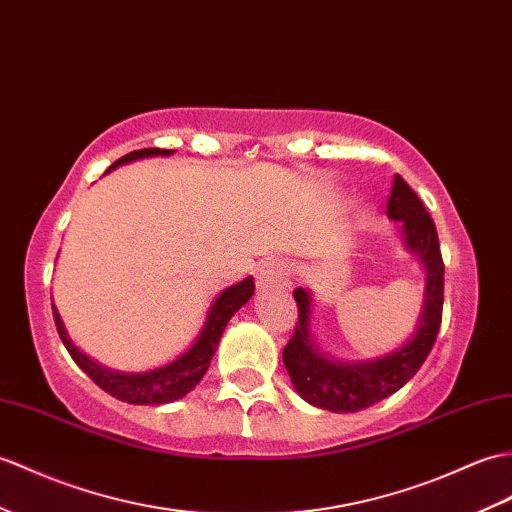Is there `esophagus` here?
I'll return each instance as SVG.
<instances>
[{"mask_svg":"<svg viewBox=\"0 0 512 512\" xmlns=\"http://www.w3.org/2000/svg\"><path fill=\"white\" fill-rule=\"evenodd\" d=\"M288 275H290V268L285 261H268V264H264L257 270V279H255L257 292L264 294L270 290L283 288L285 281H288Z\"/></svg>","mask_w":512,"mask_h":512,"instance_id":"obj_1","label":"esophagus"}]
</instances>
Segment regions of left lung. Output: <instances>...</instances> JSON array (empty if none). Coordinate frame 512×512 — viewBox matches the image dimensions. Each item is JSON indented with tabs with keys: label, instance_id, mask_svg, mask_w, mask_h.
Masks as SVG:
<instances>
[{
	"label": "left lung",
	"instance_id": "left-lung-1",
	"mask_svg": "<svg viewBox=\"0 0 512 512\" xmlns=\"http://www.w3.org/2000/svg\"><path fill=\"white\" fill-rule=\"evenodd\" d=\"M388 218L399 222L403 248L417 257L423 268V303L414 331L399 347L366 360H336L320 349L314 334V292L296 288L299 325L283 364L294 390L314 408L329 412H360L390 397L414 377L430 355L441 329L443 312V257L434 220L421 198L397 174L388 198Z\"/></svg>",
	"mask_w": 512,
	"mask_h": 512
}]
</instances>
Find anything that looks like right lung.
Segmentation results:
<instances>
[{"mask_svg": "<svg viewBox=\"0 0 512 512\" xmlns=\"http://www.w3.org/2000/svg\"><path fill=\"white\" fill-rule=\"evenodd\" d=\"M174 150H161V148H144L126 154L120 161H115L109 172L120 168V165L133 163L139 159H150V157H170ZM255 294V283L253 277H246L237 281L229 288H224L220 294L213 296V301L207 310L205 323H202L198 336L189 347L176 355L174 360L165 362L161 366L148 368V371H137V373H126V371H115V368L102 366L89 358L87 353H82L74 340L69 338L65 323L61 314H58L56 305L52 301L54 310V323L58 329V336H61L65 349L69 351L74 362L85 371L95 384H98L104 392H109L111 397L133 403V406H161V403H172L183 399L189 390H194L196 384L205 377L207 368L211 364V358L216 355L218 342L222 338V331L227 327L231 316L240 310L242 305L251 301Z\"/></svg>", "mask_w": 512, "mask_h": 512, "instance_id": "obj_1", "label": "right lung"}]
</instances>
